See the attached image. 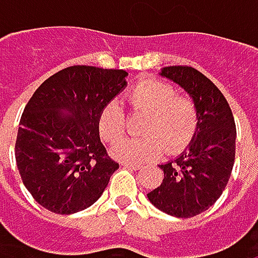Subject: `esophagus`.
<instances>
[{
	"label": "esophagus",
	"mask_w": 258,
	"mask_h": 258,
	"mask_svg": "<svg viewBox=\"0 0 258 258\" xmlns=\"http://www.w3.org/2000/svg\"><path fill=\"white\" fill-rule=\"evenodd\" d=\"M122 166L125 169H131V170H139L142 167L140 164H136V163H122Z\"/></svg>",
	"instance_id": "34e87169"
}]
</instances>
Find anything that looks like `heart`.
<instances>
[{"instance_id": "obj_1", "label": "heart", "mask_w": 258, "mask_h": 258, "mask_svg": "<svg viewBox=\"0 0 258 258\" xmlns=\"http://www.w3.org/2000/svg\"><path fill=\"white\" fill-rule=\"evenodd\" d=\"M127 103L131 110L146 115L140 139L119 140L125 133V116L116 103L103 107L98 116V131L106 142H116L112 155L124 163H145L166 154L183 151L196 137L200 127L197 101L166 80L143 78L128 89Z\"/></svg>"}]
</instances>
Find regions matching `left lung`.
<instances>
[{
	"mask_svg": "<svg viewBox=\"0 0 258 258\" xmlns=\"http://www.w3.org/2000/svg\"><path fill=\"white\" fill-rule=\"evenodd\" d=\"M161 76L180 85L200 107V127L188 149L161 164L164 179L148 192L160 211L191 218L209 209L223 194L232 175L236 154V125L232 109L205 75L188 66H170Z\"/></svg>",
	"mask_w": 258,
	"mask_h": 258,
	"instance_id": "8db88e82",
	"label": "left lung"
}]
</instances>
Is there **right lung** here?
Here are the masks:
<instances>
[{
	"instance_id": "obj_1",
	"label": "right lung",
	"mask_w": 258,
	"mask_h": 258,
	"mask_svg": "<svg viewBox=\"0 0 258 258\" xmlns=\"http://www.w3.org/2000/svg\"><path fill=\"white\" fill-rule=\"evenodd\" d=\"M127 75L72 66L46 79L29 98L15 155L26 189L47 211L69 215L89 208L119 169L100 140L98 116L125 88Z\"/></svg>"
}]
</instances>
